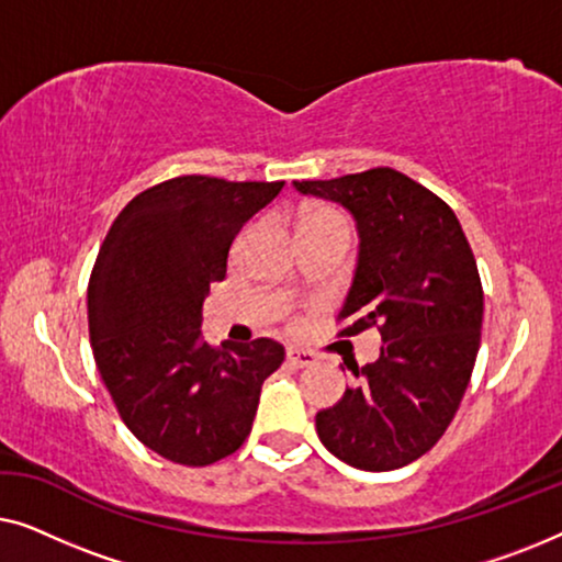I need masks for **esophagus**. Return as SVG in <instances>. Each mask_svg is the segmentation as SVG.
Wrapping results in <instances>:
<instances>
[{
  "mask_svg": "<svg viewBox=\"0 0 562 562\" xmlns=\"http://www.w3.org/2000/svg\"><path fill=\"white\" fill-rule=\"evenodd\" d=\"M314 360H317V356H314L312 350H304V348H289L286 350V363L294 366V368H310V366H314Z\"/></svg>",
  "mask_w": 562,
  "mask_h": 562,
  "instance_id": "1",
  "label": "esophagus"
}]
</instances>
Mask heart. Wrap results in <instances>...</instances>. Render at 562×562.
<instances>
[{
    "label": "heart",
    "instance_id": "heart-1",
    "mask_svg": "<svg viewBox=\"0 0 562 562\" xmlns=\"http://www.w3.org/2000/svg\"><path fill=\"white\" fill-rule=\"evenodd\" d=\"M314 229H333L350 237L348 217L327 204H306L299 214V233H314Z\"/></svg>",
    "mask_w": 562,
    "mask_h": 562
}]
</instances>
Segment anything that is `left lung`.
<instances>
[{"instance_id":"1","label":"left lung","mask_w":562,"mask_h":562,"mask_svg":"<svg viewBox=\"0 0 562 562\" xmlns=\"http://www.w3.org/2000/svg\"><path fill=\"white\" fill-rule=\"evenodd\" d=\"M356 220L358 263L340 335L381 333V356L348 366L356 383L317 412V435L342 463L394 471L432 450L456 417L481 345L483 289L456 212L394 168L294 181Z\"/></svg>"}]
</instances>
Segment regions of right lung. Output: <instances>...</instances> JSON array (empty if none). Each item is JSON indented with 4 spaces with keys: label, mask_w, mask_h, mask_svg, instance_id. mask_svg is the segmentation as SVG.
I'll return each instance as SVG.
<instances>
[{
    "label": "right lung",
    "mask_w": 562,
    "mask_h": 562,
    "mask_svg": "<svg viewBox=\"0 0 562 562\" xmlns=\"http://www.w3.org/2000/svg\"><path fill=\"white\" fill-rule=\"evenodd\" d=\"M283 181L179 176L137 194L106 233L89 279V337L122 422L181 465L233 456L250 435L279 342L202 337V304L233 240Z\"/></svg>",
    "instance_id": "right-lung-1"
}]
</instances>
